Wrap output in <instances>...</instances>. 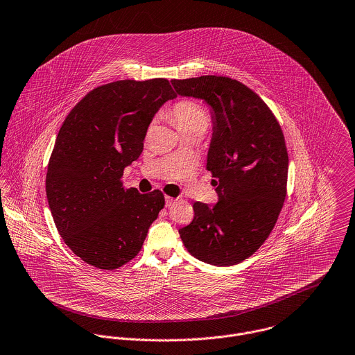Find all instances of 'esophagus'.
Here are the masks:
<instances>
[{
	"label": "esophagus",
	"instance_id": "obj_1",
	"mask_svg": "<svg viewBox=\"0 0 355 355\" xmlns=\"http://www.w3.org/2000/svg\"><path fill=\"white\" fill-rule=\"evenodd\" d=\"M175 202H177V199H175V198H171V196H166V206H167V207L173 206Z\"/></svg>",
	"mask_w": 355,
	"mask_h": 355
}]
</instances>
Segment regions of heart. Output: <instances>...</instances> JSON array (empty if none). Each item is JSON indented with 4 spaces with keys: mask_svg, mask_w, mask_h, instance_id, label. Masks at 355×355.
<instances>
[{
    "mask_svg": "<svg viewBox=\"0 0 355 355\" xmlns=\"http://www.w3.org/2000/svg\"><path fill=\"white\" fill-rule=\"evenodd\" d=\"M170 116L181 132L195 128H207L209 116L206 109L193 99H181L170 109Z\"/></svg>",
    "mask_w": 355,
    "mask_h": 355,
    "instance_id": "heart-1",
    "label": "heart"
}]
</instances>
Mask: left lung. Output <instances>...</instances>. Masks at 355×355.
Masks as SVG:
<instances>
[{
	"label": "left lung",
	"mask_w": 355,
	"mask_h": 355,
	"mask_svg": "<svg viewBox=\"0 0 355 355\" xmlns=\"http://www.w3.org/2000/svg\"><path fill=\"white\" fill-rule=\"evenodd\" d=\"M178 95L211 106L213 138L206 168L218 202L193 205L181 228L187 250L220 267L239 264L266 242L286 198L289 157L282 128L267 103L249 87L224 76L171 80Z\"/></svg>",
	"instance_id": "8db88e82"
}]
</instances>
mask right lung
<instances>
[{
	"label": "right lung",
	"instance_id": "1",
	"mask_svg": "<svg viewBox=\"0 0 355 355\" xmlns=\"http://www.w3.org/2000/svg\"><path fill=\"white\" fill-rule=\"evenodd\" d=\"M168 80H119L89 91L64 119L49 157L45 191L59 235L83 261L116 270L141 250L164 207L155 189L121 184L139 157L146 130L168 99Z\"/></svg>",
	"mask_w": 355,
	"mask_h": 355
}]
</instances>
